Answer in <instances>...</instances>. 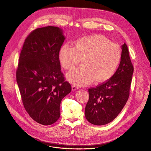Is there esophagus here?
Instances as JSON below:
<instances>
[{
    "instance_id": "obj_1",
    "label": "esophagus",
    "mask_w": 151,
    "mask_h": 151,
    "mask_svg": "<svg viewBox=\"0 0 151 151\" xmlns=\"http://www.w3.org/2000/svg\"><path fill=\"white\" fill-rule=\"evenodd\" d=\"M79 88L78 86H75V85H73L71 87V89H72V91H74V90H78Z\"/></svg>"
}]
</instances>
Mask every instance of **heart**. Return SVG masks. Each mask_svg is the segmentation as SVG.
I'll return each mask as SVG.
<instances>
[{
	"label": "heart",
	"mask_w": 151,
	"mask_h": 151,
	"mask_svg": "<svg viewBox=\"0 0 151 151\" xmlns=\"http://www.w3.org/2000/svg\"><path fill=\"white\" fill-rule=\"evenodd\" d=\"M60 64L71 71L81 59V67L68 73L67 80L77 86L104 83L116 72L122 59L119 46L104 36L95 35L78 39L74 47L65 44L58 53Z\"/></svg>",
	"instance_id": "1"
}]
</instances>
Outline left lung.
I'll return each mask as SVG.
<instances>
[{"label": "left lung", "instance_id": "left-lung-1", "mask_svg": "<svg viewBox=\"0 0 151 151\" xmlns=\"http://www.w3.org/2000/svg\"><path fill=\"white\" fill-rule=\"evenodd\" d=\"M122 49L121 61L114 76L96 87L88 89L85 116L92 124L102 126L113 121L128 100L134 68L126 43Z\"/></svg>", "mask_w": 151, "mask_h": 151}]
</instances>
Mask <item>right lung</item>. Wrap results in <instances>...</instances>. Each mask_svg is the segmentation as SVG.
I'll return each mask as SVG.
<instances>
[{"label": "right lung", "instance_id": "1", "mask_svg": "<svg viewBox=\"0 0 151 151\" xmlns=\"http://www.w3.org/2000/svg\"><path fill=\"white\" fill-rule=\"evenodd\" d=\"M65 39L58 27L39 28L26 38L20 53L16 76L22 103L29 115L42 125L57 121L61 102L71 91L58 59Z\"/></svg>", "mask_w": 151, "mask_h": 151}]
</instances>
